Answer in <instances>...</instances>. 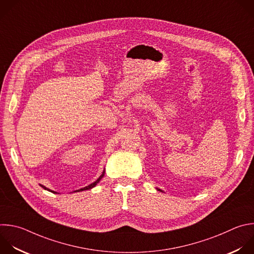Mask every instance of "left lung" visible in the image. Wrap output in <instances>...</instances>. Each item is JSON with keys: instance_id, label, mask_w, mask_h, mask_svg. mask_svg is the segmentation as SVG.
I'll list each match as a JSON object with an SVG mask.
<instances>
[{"instance_id": "1", "label": "left lung", "mask_w": 254, "mask_h": 254, "mask_svg": "<svg viewBox=\"0 0 254 254\" xmlns=\"http://www.w3.org/2000/svg\"><path fill=\"white\" fill-rule=\"evenodd\" d=\"M157 190H158V189H157Z\"/></svg>"}]
</instances>
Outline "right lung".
Here are the masks:
<instances>
[{
  "label": "right lung",
  "instance_id": "add662e5",
  "mask_svg": "<svg viewBox=\"0 0 254 254\" xmlns=\"http://www.w3.org/2000/svg\"><path fill=\"white\" fill-rule=\"evenodd\" d=\"M104 176H105V171L103 172V174L101 175V177L95 182V183H93V184H91L90 186H88V187H86V188H83V189H80V190H75V191H81V190H91V189H93V188H95L99 183H100V181L104 178ZM41 187L44 189V190H49V191H51V192H54V193H57L56 191H53V190H49V189H47L46 187H44V186H42L41 185Z\"/></svg>",
  "mask_w": 254,
  "mask_h": 254
}]
</instances>
